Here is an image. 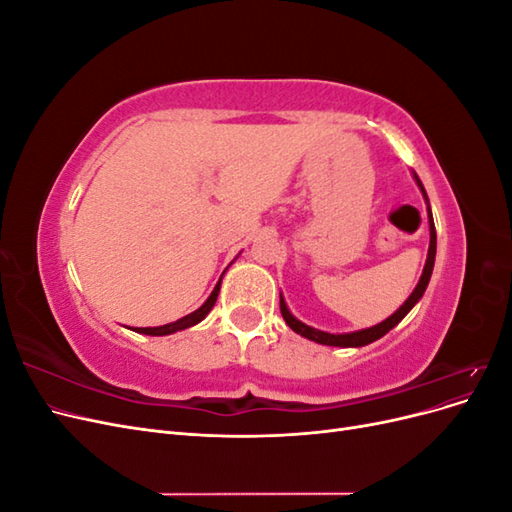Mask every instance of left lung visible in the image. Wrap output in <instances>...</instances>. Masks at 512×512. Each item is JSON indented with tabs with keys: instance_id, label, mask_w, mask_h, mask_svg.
<instances>
[{
	"instance_id": "obj_1",
	"label": "left lung",
	"mask_w": 512,
	"mask_h": 512,
	"mask_svg": "<svg viewBox=\"0 0 512 512\" xmlns=\"http://www.w3.org/2000/svg\"><path fill=\"white\" fill-rule=\"evenodd\" d=\"M414 179H416V183H418V188L423 190V183L418 181V177H416V175H414ZM423 196L427 198L425 190H423ZM427 207H429V203H427ZM429 235H431V241H429V254H427V262H425V269H423L421 280H418V284H416L414 292H412L410 297H408V301H406L404 305H401L391 318H386L384 322L376 324V327L365 329V331L346 333V335H333V333H324V331L312 329V327H307V324L299 322L297 318H294V316L288 312V307H286V303H284V299H282V294H280V309H282V316H284L286 324H288V327H290L294 333H299V335H303V337H307V339H312V342H316V344H324V346L359 348V346H367V344H371V342H376V339H380L382 335L389 333V331L395 327L397 322L404 320V316H406V314L410 312V309L416 305V301L423 297V292H425V288H427V284H429V277H431V271H433V260H436V226H433L431 209H429Z\"/></svg>"
}]
</instances>
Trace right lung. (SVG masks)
<instances>
[{"label":"right lung","mask_w":512,"mask_h":512,"mask_svg":"<svg viewBox=\"0 0 512 512\" xmlns=\"http://www.w3.org/2000/svg\"><path fill=\"white\" fill-rule=\"evenodd\" d=\"M220 284H222V280L218 282V286L213 288V292H211V297L205 301V305L203 307H198L196 312H192V314H188L185 318H181V320H177V322H170V324H164V327H145V329H136V333H143V335H170V333H177V331H183V329H188V327H194L196 322H200L203 320L209 312H211V307L215 305V301H218V292H220Z\"/></svg>","instance_id":"obj_1"}]
</instances>
